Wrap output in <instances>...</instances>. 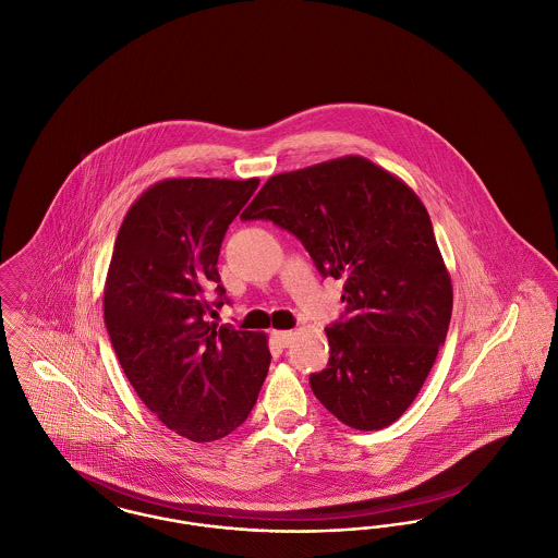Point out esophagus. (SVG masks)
Returning <instances> with one entry per match:
<instances>
[{
  "mask_svg": "<svg viewBox=\"0 0 558 558\" xmlns=\"http://www.w3.org/2000/svg\"><path fill=\"white\" fill-rule=\"evenodd\" d=\"M271 339L276 341V345L289 347L292 341V330H274Z\"/></svg>",
  "mask_w": 558,
  "mask_h": 558,
  "instance_id": "obj_1",
  "label": "esophagus"
}]
</instances>
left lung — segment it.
<instances>
[{
	"label": "left lung",
	"mask_w": 558,
	"mask_h": 558,
	"mask_svg": "<svg viewBox=\"0 0 558 558\" xmlns=\"http://www.w3.org/2000/svg\"><path fill=\"white\" fill-rule=\"evenodd\" d=\"M303 242L319 274L343 278L345 316L326 328L314 396L341 423H396L425 385L451 318V280L425 205L364 157L278 173L242 213Z\"/></svg>",
	"instance_id": "1"
}]
</instances>
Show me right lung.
Here are the masks:
<instances>
[{
	"label": "right lung",
	"mask_w": 558,
	"mask_h": 558,
	"mask_svg": "<svg viewBox=\"0 0 558 558\" xmlns=\"http://www.w3.org/2000/svg\"><path fill=\"white\" fill-rule=\"evenodd\" d=\"M259 186L173 178L125 215L108 266L105 322L135 393L162 425L196 444L230 435L251 414L271 362L264 332L207 322L221 307L217 257L228 226Z\"/></svg>",
	"instance_id": "obj_1"
}]
</instances>
